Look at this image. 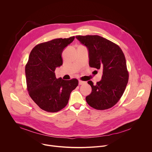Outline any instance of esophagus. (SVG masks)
Returning a JSON list of instances; mask_svg holds the SVG:
<instances>
[{"label":"esophagus","instance_id":"obj_1","mask_svg":"<svg viewBox=\"0 0 152 152\" xmlns=\"http://www.w3.org/2000/svg\"><path fill=\"white\" fill-rule=\"evenodd\" d=\"M86 82H85V81H82V80H79V85H83V84H85Z\"/></svg>","mask_w":152,"mask_h":152}]
</instances>
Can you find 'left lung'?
Returning <instances> with one entry per match:
<instances>
[{
    "label": "left lung",
    "instance_id": "left-lung-1",
    "mask_svg": "<svg viewBox=\"0 0 152 152\" xmlns=\"http://www.w3.org/2000/svg\"><path fill=\"white\" fill-rule=\"evenodd\" d=\"M76 38L87 47L91 67L103 69L102 80L96 85L88 82L92 88L86 101L97 110L114 106L120 99L129 80L124 55L115 43L99 35H77Z\"/></svg>",
    "mask_w": 152,
    "mask_h": 152
}]
</instances>
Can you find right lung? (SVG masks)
I'll list each match as a JSON object with an SVG mask.
<instances>
[{"instance_id":"add662e5","label":"right lung","mask_w":152,"mask_h":152,"mask_svg":"<svg viewBox=\"0 0 152 152\" xmlns=\"http://www.w3.org/2000/svg\"><path fill=\"white\" fill-rule=\"evenodd\" d=\"M75 39L56 38L41 42L31 50L25 66L27 90L41 110L56 113L66 107L78 80L56 78L55 70L62 64V53Z\"/></svg>"}]
</instances>
